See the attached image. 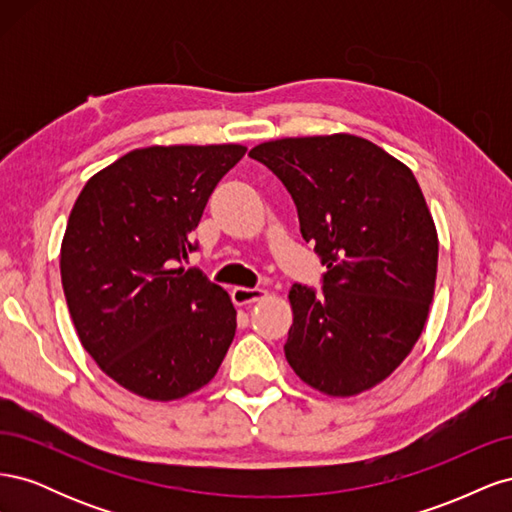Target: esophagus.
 Returning <instances> with one entry per match:
<instances>
[{"instance_id":"1","label":"esophagus","mask_w":512,"mask_h":512,"mask_svg":"<svg viewBox=\"0 0 512 512\" xmlns=\"http://www.w3.org/2000/svg\"><path fill=\"white\" fill-rule=\"evenodd\" d=\"M265 290L262 288H243V286H237L232 288V301H235V305H247V303H254L258 299L265 297Z\"/></svg>"}]
</instances>
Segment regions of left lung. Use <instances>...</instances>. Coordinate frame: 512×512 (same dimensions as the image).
Returning a JSON list of instances; mask_svg holds the SVG:
<instances>
[{
  "label": "left lung",
  "mask_w": 512,
  "mask_h": 512,
  "mask_svg": "<svg viewBox=\"0 0 512 512\" xmlns=\"http://www.w3.org/2000/svg\"><path fill=\"white\" fill-rule=\"evenodd\" d=\"M250 158L284 183L327 267L320 294L290 288L286 361L322 393L359 395L393 374L425 327L438 271L425 196L406 164L352 134L269 141Z\"/></svg>",
  "instance_id": "1"
}]
</instances>
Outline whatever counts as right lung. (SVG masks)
<instances>
[{
  "label": "right lung",
  "instance_id": "right-lung-1",
  "mask_svg": "<svg viewBox=\"0 0 512 512\" xmlns=\"http://www.w3.org/2000/svg\"><path fill=\"white\" fill-rule=\"evenodd\" d=\"M243 145L134 149L91 177L61 241V284L83 348L108 378L170 401L205 386L237 329L228 292L183 269L215 185Z\"/></svg>",
  "mask_w": 512,
  "mask_h": 512
}]
</instances>
